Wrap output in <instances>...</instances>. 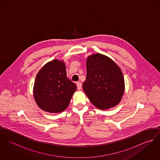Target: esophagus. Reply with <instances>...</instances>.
<instances>
[{
    "label": "esophagus",
    "instance_id": "34e87169",
    "mask_svg": "<svg viewBox=\"0 0 160 160\" xmlns=\"http://www.w3.org/2000/svg\"><path fill=\"white\" fill-rule=\"evenodd\" d=\"M76 86H77V88H78V89L79 91L81 90V89H82V84H81V82H78L76 83Z\"/></svg>",
    "mask_w": 160,
    "mask_h": 160
}]
</instances>
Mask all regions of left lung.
<instances>
[{
	"label": "left lung",
	"mask_w": 160,
	"mask_h": 160,
	"mask_svg": "<svg viewBox=\"0 0 160 160\" xmlns=\"http://www.w3.org/2000/svg\"><path fill=\"white\" fill-rule=\"evenodd\" d=\"M87 76L82 88L92 103L106 110L118 105L125 91L124 78L119 67L110 57L96 53L86 60Z\"/></svg>",
	"instance_id": "obj_1"
}]
</instances>
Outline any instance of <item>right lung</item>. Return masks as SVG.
I'll return each mask as SVG.
<instances>
[{"label":"right lung","instance_id":"add662e5","mask_svg":"<svg viewBox=\"0 0 160 160\" xmlns=\"http://www.w3.org/2000/svg\"><path fill=\"white\" fill-rule=\"evenodd\" d=\"M76 89V84L67 78L65 62L54 59L38 72L32 92L36 104L42 110L58 113L67 108Z\"/></svg>","mask_w":160,"mask_h":160}]
</instances>
